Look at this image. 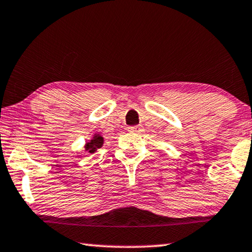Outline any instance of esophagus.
I'll return each mask as SVG.
<instances>
[{"label":"esophagus","mask_w":252,"mask_h":252,"mask_svg":"<svg viewBox=\"0 0 252 252\" xmlns=\"http://www.w3.org/2000/svg\"><path fill=\"white\" fill-rule=\"evenodd\" d=\"M142 130H143V127H142L141 125L132 126L128 128V132H133V133H141Z\"/></svg>","instance_id":"34e87169"}]
</instances>
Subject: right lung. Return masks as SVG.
Returning <instances> with one entry per match:
<instances>
[{
	"instance_id": "add662e5",
	"label": "right lung",
	"mask_w": 252,
	"mask_h": 252,
	"mask_svg": "<svg viewBox=\"0 0 252 252\" xmlns=\"http://www.w3.org/2000/svg\"><path fill=\"white\" fill-rule=\"evenodd\" d=\"M103 143H104L103 136H101L99 133H94L92 138H91L90 141H87L85 145H84V149H85L86 153H89V155H92V153L96 152L97 149L102 148Z\"/></svg>"
}]
</instances>
